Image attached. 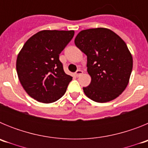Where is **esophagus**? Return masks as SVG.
Segmentation results:
<instances>
[{
    "label": "esophagus",
    "mask_w": 148,
    "mask_h": 148,
    "mask_svg": "<svg viewBox=\"0 0 148 148\" xmlns=\"http://www.w3.org/2000/svg\"><path fill=\"white\" fill-rule=\"evenodd\" d=\"M82 73H83V71H82V70H80V69H79V70H78L76 72H75V74H76L77 76H80Z\"/></svg>",
    "instance_id": "obj_1"
}]
</instances>
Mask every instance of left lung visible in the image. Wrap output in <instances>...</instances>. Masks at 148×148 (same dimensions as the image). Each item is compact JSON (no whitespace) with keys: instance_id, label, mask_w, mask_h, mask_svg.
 Returning <instances> with one entry per match:
<instances>
[{"instance_id":"1","label":"left lung","mask_w":148,"mask_h":148,"mask_svg":"<svg viewBox=\"0 0 148 148\" xmlns=\"http://www.w3.org/2000/svg\"><path fill=\"white\" fill-rule=\"evenodd\" d=\"M75 44L87 57L90 85L83 87L87 97L99 103L117 98L125 90L133 69V58L127 44L106 28L81 31Z\"/></svg>"}]
</instances>
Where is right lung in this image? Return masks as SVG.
I'll list each match as a JSON object with an SVG mask.
<instances>
[{"label":"right lung","mask_w":148,"mask_h":148,"mask_svg":"<svg viewBox=\"0 0 148 148\" xmlns=\"http://www.w3.org/2000/svg\"><path fill=\"white\" fill-rule=\"evenodd\" d=\"M74 31L43 30L27 40L17 58L18 78L26 92L39 102L52 103L62 97L73 77L64 71L59 54Z\"/></svg>","instance_id":"add662e5"}]
</instances>
